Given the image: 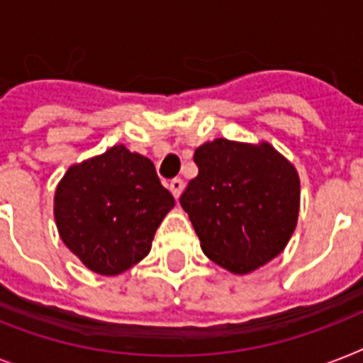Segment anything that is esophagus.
Returning a JSON list of instances; mask_svg holds the SVG:
<instances>
[{
    "label": "esophagus",
    "instance_id": "esophagus-1",
    "mask_svg": "<svg viewBox=\"0 0 363 363\" xmlns=\"http://www.w3.org/2000/svg\"><path fill=\"white\" fill-rule=\"evenodd\" d=\"M182 188H184V182H182L181 179H173V181L169 182V190L171 194L175 196V199H179V196L182 194Z\"/></svg>",
    "mask_w": 363,
    "mask_h": 363
}]
</instances>
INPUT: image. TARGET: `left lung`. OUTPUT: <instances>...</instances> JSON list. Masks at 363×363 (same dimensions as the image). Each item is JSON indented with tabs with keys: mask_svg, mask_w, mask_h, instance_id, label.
Segmentation results:
<instances>
[{
	"mask_svg": "<svg viewBox=\"0 0 363 363\" xmlns=\"http://www.w3.org/2000/svg\"><path fill=\"white\" fill-rule=\"evenodd\" d=\"M198 177L181 196L201 250L235 275L258 269L284 250L299 215L296 167L262 141L218 137L196 148Z\"/></svg>",
	"mask_w": 363,
	"mask_h": 363,
	"instance_id": "obj_1",
	"label": "left lung"
}]
</instances>
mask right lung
Wrapping results in <instances>:
<instances>
[{
	"instance_id": "1",
	"label": "right lung",
	"mask_w": 363,
	"mask_h": 363,
	"mask_svg": "<svg viewBox=\"0 0 363 363\" xmlns=\"http://www.w3.org/2000/svg\"><path fill=\"white\" fill-rule=\"evenodd\" d=\"M173 207L152 162L124 145L71 165L54 194L64 245L105 277L121 275L150 252L154 233Z\"/></svg>"
}]
</instances>
